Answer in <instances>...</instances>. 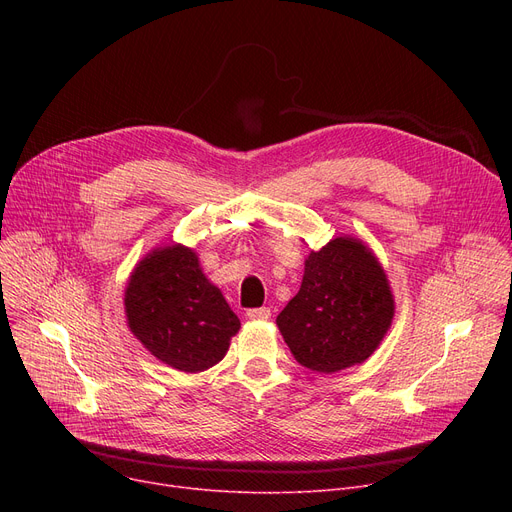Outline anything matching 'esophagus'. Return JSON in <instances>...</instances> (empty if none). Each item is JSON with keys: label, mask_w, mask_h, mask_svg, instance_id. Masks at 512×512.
Listing matches in <instances>:
<instances>
[{"label": "esophagus", "mask_w": 512, "mask_h": 512, "mask_svg": "<svg viewBox=\"0 0 512 512\" xmlns=\"http://www.w3.org/2000/svg\"><path fill=\"white\" fill-rule=\"evenodd\" d=\"M247 317L257 319V321H265V319L272 317V311H270V307H257V309H249Z\"/></svg>", "instance_id": "esophagus-1"}]
</instances>
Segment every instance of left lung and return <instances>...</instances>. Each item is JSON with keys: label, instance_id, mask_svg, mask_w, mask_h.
<instances>
[{"label": "left lung", "instance_id": "obj_1", "mask_svg": "<svg viewBox=\"0 0 512 512\" xmlns=\"http://www.w3.org/2000/svg\"><path fill=\"white\" fill-rule=\"evenodd\" d=\"M394 317L382 265L355 238H334L305 261L301 290L276 324L303 367L334 373L363 363Z\"/></svg>", "mask_w": 512, "mask_h": 512}]
</instances>
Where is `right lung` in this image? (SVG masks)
I'll return each instance as SVG.
<instances>
[{"instance_id": "right-lung-1", "label": "right lung", "mask_w": 512, "mask_h": 512, "mask_svg": "<svg viewBox=\"0 0 512 512\" xmlns=\"http://www.w3.org/2000/svg\"><path fill=\"white\" fill-rule=\"evenodd\" d=\"M132 334L166 365L197 373L224 359L240 321L220 288L180 245L157 249L132 272L126 294Z\"/></svg>"}]
</instances>
